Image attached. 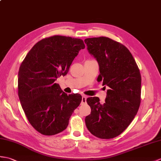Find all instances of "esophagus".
Instances as JSON below:
<instances>
[{
	"label": "esophagus",
	"mask_w": 161,
	"mask_h": 161,
	"mask_svg": "<svg viewBox=\"0 0 161 161\" xmlns=\"http://www.w3.org/2000/svg\"><path fill=\"white\" fill-rule=\"evenodd\" d=\"M86 103V97L83 95L82 96V98H81V103L84 104Z\"/></svg>",
	"instance_id": "esophagus-1"
}]
</instances>
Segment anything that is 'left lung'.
Masks as SVG:
<instances>
[{
    "mask_svg": "<svg viewBox=\"0 0 161 161\" xmlns=\"http://www.w3.org/2000/svg\"><path fill=\"white\" fill-rule=\"evenodd\" d=\"M89 53L97 61L107 90L105 103L97 97L86 100L91 108L85 118L88 130L103 139H113L128 128L141 103V76L132 55L124 45L106 37L84 40Z\"/></svg>",
    "mask_w": 161,
    "mask_h": 161,
    "instance_id": "obj_1",
    "label": "left lung"
}]
</instances>
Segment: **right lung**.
I'll use <instances>...</instances> for the list:
<instances>
[{
  "mask_svg": "<svg viewBox=\"0 0 161 161\" xmlns=\"http://www.w3.org/2000/svg\"><path fill=\"white\" fill-rule=\"evenodd\" d=\"M85 48L83 40L54 36L37 42L18 72V97L26 117L37 131L51 136L64 131L81 102L80 94L67 95L58 84L74 58Z\"/></svg>",
  "mask_w": 161,
  "mask_h": 161,
  "instance_id": "1",
  "label": "right lung"
}]
</instances>
